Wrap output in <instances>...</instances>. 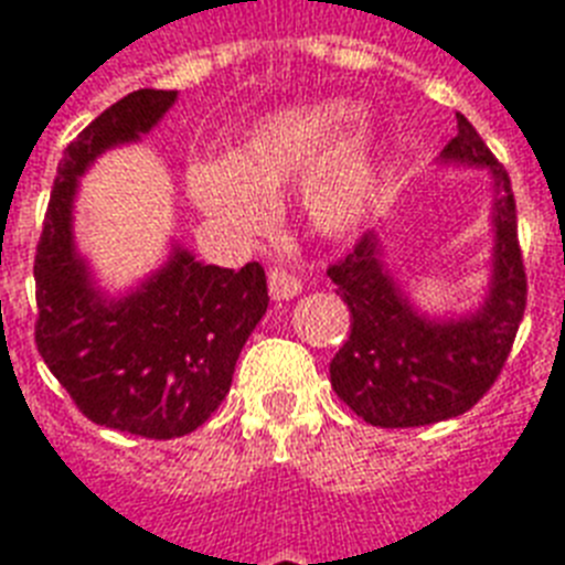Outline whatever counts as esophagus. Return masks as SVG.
I'll return each instance as SVG.
<instances>
[{
	"label": "esophagus",
	"instance_id": "obj_1",
	"mask_svg": "<svg viewBox=\"0 0 565 565\" xmlns=\"http://www.w3.org/2000/svg\"><path fill=\"white\" fill-rule=\"evenodd\" d=\"M301 292V281L296 278L292 273L281 269V266H275L273 273H269V296L275 301H287V299H296Z\"/></svg>",
	"mask_w": 565,
	"mask_h": 565
}]
</instances>
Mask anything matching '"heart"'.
I'll return each instance as SVG.
<instances>
[{"label": "heart", "mask_w": 565, "mask_h": 565, "mask_svg": "<svg viewBox=\"0 0 565 565\" xmlns=\"http://www.w3.org/2000/svg\"><path fill=\"white\" fill-rule=\"evenodd\" d=\"M361 108L317 99L264 117L231 149L228 161H199L184 175L190 202L220 228L252 234L269 204L299 184L301 220L328 239L352 234L372 211L377 149L366 128H351Z\"/></svg>", "instance_id": "obj_1"}]
</instances>
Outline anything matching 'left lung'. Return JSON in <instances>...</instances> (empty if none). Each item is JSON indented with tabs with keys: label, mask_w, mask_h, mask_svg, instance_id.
Listing matches in <instances>:
<instances>
[{
	"label": "left lung",
	"mask_w": 565,
	"mask_h": 565,
	"mask_svg": "<svg viewBox=\"0 0 565 565\" xmlns=\"http://www.w3.org/2000/svg\"><path fill=\"white\" fill-rule=\"evenodd\" d=\"M437 161L483 167L492 179V269L478 308L448 317L416 308L384 264L375 231L328 269L352 310V334L331 361V386L377 428L434 425L469 411L499 377L525 317L527 281L508 172L463 114Z\"/></svg>",
	"instance_id": "left-lung-1"
}]
</instances>
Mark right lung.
<instances>
[{
	"instance_id": "1",
	"label": "right lung",
	"mask_w": 565,
	"mask_h": 565,
	"mask_svg": "<svg viewBox=\"0 0 565 565\" xmlns=\"http://www.w3.org/2000/svg\"><path fill=\"white\" fill-rule=\"evenodd\" d=\"M175 99V90L128 93L66 146L34 257L40 358L87 419L146 439L184 437L220 407L269 305L264 266L202 264L179 239L152 275L110 296L75 246L84 172L149 135Z\"/></svg>"
}]
</instances>
